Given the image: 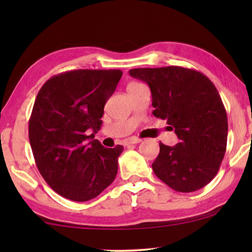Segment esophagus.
I'll use <instances>...</instances> for the list:
<instances>
[{"label":"esophagus","instance_id":"obj_1","mask_svg":"<svg viewBox=\"0 0 252 252\" xmlns=\"http://www.w3.org/2000/svg\"><path fill=\"white\" fill-rule=\"evenodd\" d=\"M141 141H142V140L139 139V137L132 136V137H128V139L124 141V146H129V144H136V143L141 142Z\"/></svg>","mask_w":252,"mask_h":252}]
</instances>
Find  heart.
<instances>
[{"instance_id":"obj_1","label":"heart","mask_w":252,"mask_h":252,"mask_svg":"<svg viewBox=\"0 0 252 252\" xmlns=\"http://www.w3.org/2000/svg\"><path fill=\"white\" fill-rule=\"evenodd\" d=\"M136 85H140V84H137V82H130V84L128 85V87H133V86H136ZM127 87V88H128Z\"/></svg>"}]
</instances>
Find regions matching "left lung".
Masks as SVG:
<instances>
[{
  "label": "left lung",
  "instance_id": "obj_1",
  "mask_svg": "<svg viewBox=\"0 0 252 252\" xmlns=\"http://www.w3.org/2000/svg\"><path fill=\"white\" fill-rule=\"evenodd\" d=\"M133 78L147 82L153 111L174 129L179 143H159L155 174L177 191L191 192L218 173L227 146V113L216 86L201 72L180 66L133 68Z\"/></svg>",
  "mask_w": 252,
  "mask_h": 252
}]
</instances>
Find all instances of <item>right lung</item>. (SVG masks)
<instances>
[{"instance_id":"add662e5","label":"right lung","mask_w":252,"mask_h":252,"mask_svg":"<svg viewBox=\"0 0 252 252\" xmlns=\"http://www.w3.org/2000/svg\"><path fill=\"white\" fill-rule=\"evenodd\" d=\"M122 75L120 70L67 71L37 93L29 123L31 148L42 178L65 198L89 201L115 180L124 147L105 148L94 136Z\"/></svg>"}]
</instances>
